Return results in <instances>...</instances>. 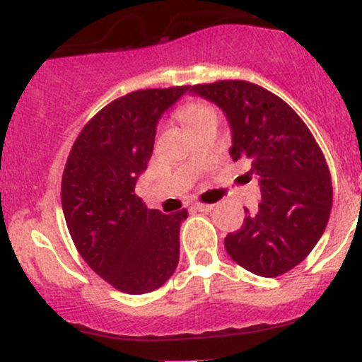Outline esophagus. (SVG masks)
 <instances>
[{"label":"esophagus","instance_id":"esophagus-1","mask_svg":"<svg viewBox=\"0 0 362 362\" xmlns=\"http://www.w3.org/2000/svg\"><path fill=\"white\" fill-rule=\"evenodd\" d=\"M194 209L199 213H209L213 209V204H204V202H194Z\"/></svg>","mask_w":362,"mask_h":362}]
</instances>
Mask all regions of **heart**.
<instances>
[{
	"label": "heart",
	"instance_id": "obj_1",
	"mask_svg": "<svg viewBox=\"0 0 362 362\" xmlns=\"http://www.w3.org/2000/svg\"><path fill=\"white\" fill-rule=\"evenodd\" d=\"M177 114L187 127H192L199 122V120L207 117V115L214 114V112H213V109H211V107H207L206 103L185 102V103H182L180 107H178Z\"/></svg>",
	"mask_w": 362,
	"mask_h": 362
}]
</instances>
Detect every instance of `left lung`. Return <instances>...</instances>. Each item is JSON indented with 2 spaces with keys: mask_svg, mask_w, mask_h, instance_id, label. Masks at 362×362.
I'll return each mask as SVG.
<instances>
[{
  "mask_svg": "<svg viewBox=\"0 0 362 362\" xmlns=\"http://www.w3.org/2000/svg\"><path fill=\"white\" fill-rule=\"evenodd\" d=\"M190 91L221 107L233 134L231 156L248 163L260 184L259 209H245L242 228L224 238V248L257 276H282L313 250L330 218L325 156L300 115L264 86L223 80Z\"/></svg>",
  "mask_w": 362,
  "mask_h": 362,
  "instance_id": "1",
  "label": "left lung"
}]
</instances>
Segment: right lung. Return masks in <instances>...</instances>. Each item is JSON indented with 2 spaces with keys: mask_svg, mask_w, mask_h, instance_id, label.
<instances>
[{
  "mask_svg": "<svg viewBox=\"0 0 362 362\" xmlns=\"http://www.w3.org/2000/svg\"><path fill=\"white\" fill-rule=\"evenodd\" d=\"M187 90L148 88L115 98L85 124L62 172V213L74 247L122 293H151L177 269L187 209H148L136 180L151 158L158 119Z\"/></svg>",
  "mask_w": 362,
  "mask_h": 362,
  "instance_id": "add662e5",
  "label": "right lung"
}]
</instances>
